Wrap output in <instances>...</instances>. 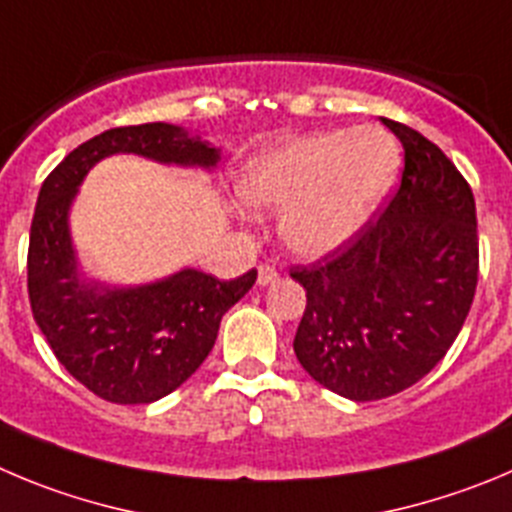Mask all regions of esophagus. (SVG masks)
Instances as JSON below:
<instances>
[{
    "instance_id": "34e87169",
    "label": "esophagus",
    "mask_w": 512,
    "mask_h": 512,
    "mask_svg": "<svg viewBox=\"0 0 512 512\" xmlns=\"http://www.w3.org/2000/svg\"><path fill=\"white\" fill-rule=\"evenodd\" d=\"M278 278H280L278 267L270 265V262H265V265L257 267V283L260 285H272Z\"/></svg>"
}]
</instances>
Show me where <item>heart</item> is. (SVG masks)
I'll return each mask as SVG.
<instances>
[{"label":"heart","mask_w":512,"mask_h":512,"mask_svg":"<svg viewBox=\"0 0 512 512\" xmlns=\"http://www.w3.org/2000/svg\"><path fill=\"white\" fill-rule=\"evenodd\" d=\"M399 166V146L384 128L318 131L252 156L240 194L257 212L283 211L285 247L321 260L356 240L389 197Z\"/></svg>","instance_id":"b5f03b06"}]
</instances>
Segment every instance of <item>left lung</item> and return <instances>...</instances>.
Here are the masks:
<instances>
[{
  "label": "left lung",
  "mask_w": 512,
  "mask_h": 512,
  "mask_svg": "<svg viewBox=\"0 0 512 512\" xmlns=\"http://www.w3.org/2000/svg\"><path fill=\"white\" fill-rule=\"evenodd\" d=\"M381 123L404 146L399 189L351 245L290 270L308 298L295 356L353 401L399 394L442 361L470 313L480 265L465 176L419 131Z\"/></svg>",
  "instance_id": "1"
}]
</instances>
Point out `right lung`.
I'll return each instance as SVG.
<instances>
[{"mask_svg":"<svg viewBox=\"0 0 512 512\" xmlns=\"http://www.w3.org/2000/svg\"><path fill=\"white\" fill-rule=\"evenodd\" d=\"M113 154L214 169L219 148L171 123L111 128L70 151L37 197L27 290L42 336L68 374L95 396L113 404H151L204 364L222 315L245 298L257 270L237 280L186 267L133 288L88 283L78 270L68 214L88 171Z\"/></svg>","mask_w":512,"mask_h":512,"instance_id":"right-lung-1","label":"right lung"}]
</instances>
